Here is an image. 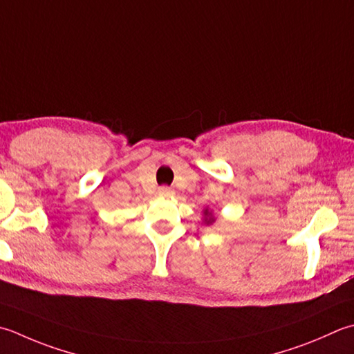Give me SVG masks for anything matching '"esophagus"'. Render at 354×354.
Returning <instances> with one entry per match:
<instances>
[{
    "label": "esophagus",
    "instance_id": "esophagus-1",
    "mask_svg": "<svg viewBox=\"0 0 354 354\" xmlns=\"http://www.w3.org/2000/svg\"><path fill=\"white\" fill-rule=\"evenodd\" d=\"M158 193L161 196H171L173 195V190L171 189H169V187H159V190H158Z\"/></svg>",
    "mask_w": 354,
    "mask_h": 354
}]
</instances>
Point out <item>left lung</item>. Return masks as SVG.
<instances>
[{
  "instance_id": "obj_1",
  "label": "left lung",
  "mask_w": 354,
  "mask_h": 354,
  "mask_svg": "<svg viewBox=\"0 0 354 354\" xmlns=\"http://www.w3.org/2000/svg\"><path fill=\"white\" fill-rule=\"evenodd\" d=\"M204 216H205V223H207V224H212L213 221H214V218L212 216V213H210L209 210L204 212Z\"/></svg>"
}]
</instances>
